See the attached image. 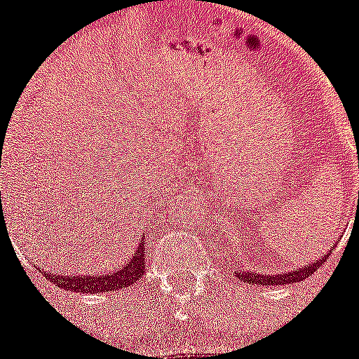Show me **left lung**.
Here are the masks:
<instances>
[{"label":"left lung","mask_w":359,"mask_h":359,"mask_svg":"<svg viewBox=\"0 0 359 359\" xmlns=\"http://www.w3.org/2000/svg\"><path fill=\"white\" fill-rule=\"evenodd\" d=\"M334 250V246H331L327 255H323L322 261H316L313 264L306 266V268H298L297 271H290V273L284 275H262V273H253V271H248V273H237V277L244 278V282H248V284H262V286H284V284H297V282L304 280L309 275H313L318 269L320 264L327 261L331 252Z\"/></svg>","instance_id":"1"}]
</instances>
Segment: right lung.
<instances>
[{"label": "right lung", "instance_id": "obj_1", "mask_svg": "<svg viewBox=\"0 0 359 359\" xmlns=\"http://www.w3.org/2000/svg\"><path fill=\"white\" fill-rule=\"evenodd\" d=\"M145 248L140 244V248L136 250L135 255L129 259L128 264H123L118 271L111 275H57L50 280L57 287L66 291H75V293H100V291H120L140 280L142 275L145 273ZM44 275H48L44 271Z\"/></svg>", "mask_w": 359, "mask_h": 359}]
</instances>
